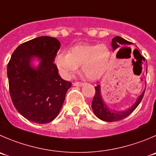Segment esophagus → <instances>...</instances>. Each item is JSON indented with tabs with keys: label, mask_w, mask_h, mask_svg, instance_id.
<instances>
[{
	"label": "esophagus",
	"mask_w": 156,
	"mask_h": 156,
	"mask_svg": "<svg viewBox=\"0 0 156 156\" xmlns=\"http://www.w3.org/2000/svg\"><path fill=\"white\" fill-rule=\"evenodd\" d=\"M83 85V83H81V82L73 83V86H76V87H82Z\"/></svg>",
	"instance_id": "34e87169"
}]
</instances>
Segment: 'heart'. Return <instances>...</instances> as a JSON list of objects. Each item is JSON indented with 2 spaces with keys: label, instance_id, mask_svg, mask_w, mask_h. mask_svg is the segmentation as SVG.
<instances>
[{
  "label": "heart",
  "instance_id": "obj_1",
  "mask_svg": "<svg viewBox=\"0 0 156 156\" xmlns=\"http://www.w3.org/2000/svg\"><path fill=\"white\" fill-rule=\"evenodd\" d=\"M110 51L105 44H79L73 47L69 53H59L55 64L63 78H69L80 65L81 72L87 79L96 80L106 72Z\"/></svg>",
  "mask_w": 156,
  "mask_h": 156
}]
</instances>
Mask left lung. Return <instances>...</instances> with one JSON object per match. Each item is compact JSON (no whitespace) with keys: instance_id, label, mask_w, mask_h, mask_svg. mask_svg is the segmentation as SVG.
Here are the masks:
<instances>
[{"instance_id":"obj_1","label":"left lung","mask_w":156,"mask_h":156,"mask_svg":"<svg viewBox=\"0 0 156 156\" xmlns=\"http://www.w3.org/2000/svg\"><path fill=\"white\" fill-rule=\"evenodd\" d=\"M131 44V42L123 39V38L120 37H115L112 40V47L114 50L120 47ZM95 90H96V93H95L94 97H93V102H92V109H93V111L95 115L99 119L106 122L119 121V120L123 119L124 118L130 115L136 109V107L139 106L140 102L142 101V98H143L144 93H145V90H144L143 93L138 97L136 103L129 109H128L126 111H123V112H120V111L117 112V111L111 110L110 109H109L106 106L103 99H102L101 93H100V86L98 85L97 87H95Z\"/></svg>"}]
</instances>
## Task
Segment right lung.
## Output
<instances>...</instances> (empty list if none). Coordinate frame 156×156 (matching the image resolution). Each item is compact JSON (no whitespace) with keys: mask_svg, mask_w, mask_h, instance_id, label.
<instances>
[{"mask_svg":"<svg viewBox=\"0 0 156 156\" xmlns=\"http://www.w3.org/2000/svg\"><path fill=\"white\" fill-rule=\"evenodd\" d=\"M60 47L54 37H39L20 44L7 64L9 90L13 104L29 121L45 124L58 115L71 83L58 73L53 62ZM36 56L41 61L31 66Z\"/></svg>","mask_w":156,"mask_h":156,"instance_id":"obj_1","label":"right lung"}]
</instances>
